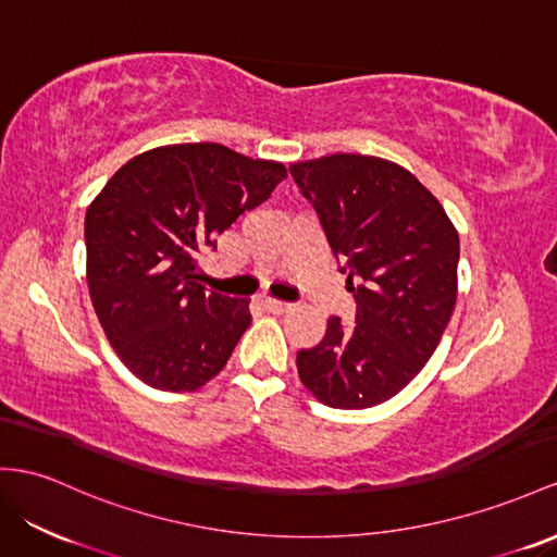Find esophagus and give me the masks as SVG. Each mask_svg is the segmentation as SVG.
Segmentation results:
<instances>
[{
	"instance_id": "1",
	"label": "esophagus",
	"mask_w": 557,
	"mask_h": 557,
	"mask_svg": "<svg viewBox=\"0 0 557 557\" xmlns=\"http://www.w3.org/2000/svg\"><path fill=\"white\" fill-rule=\"evenodd\" d=\"M261 304L270 312H287V310H292V304H284V301H277V298H268V296L261 298Z\"/></svg>"
}]
</instances>
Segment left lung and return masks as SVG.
I'll list each match as a JSON object with an SVG mask.
<instances>
[{
  "instance_id": "8db88e82",
  "label": "left lung",
  "mask_w": 557,
  "mask_h": 557,
  "mask_svg": "<svg viewBox=\"0 0 557 557\" xmlns=\"http://www.w3.org/2000/svg\"><path fill=\"white\" fill-rule=\"evenodd\" d=\"M348 275L352 324L326 320L298 350L304 386L334 409L391 400L431 360L456 304L459 233L414 174L381 157L336 152L289 166Z\"/></svg>"
}]
</instances>
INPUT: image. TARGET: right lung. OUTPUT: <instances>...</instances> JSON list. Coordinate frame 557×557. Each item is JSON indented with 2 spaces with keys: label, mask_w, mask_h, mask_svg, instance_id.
I'll return each mask as SVG.
<instances>
[{
  "label": "right lung",
  "mask_w": 557,
  "mask_h": 557,
  "mask_svg": "<svg viewBox=\"0 0 557 557\" xmlns=\"http://www.w3.org/2000/svg\"><path fill=\"white\" fill-rule=\"evenodd\" d=\"M284 178L280 162L178 143L136 154L96 195L84 219L91 304L143 383L193 393L225 367L249 301L207 294L197 259Z\"/></svg>",
  "instance_id": "right-lung-1"
}]
</instances>
